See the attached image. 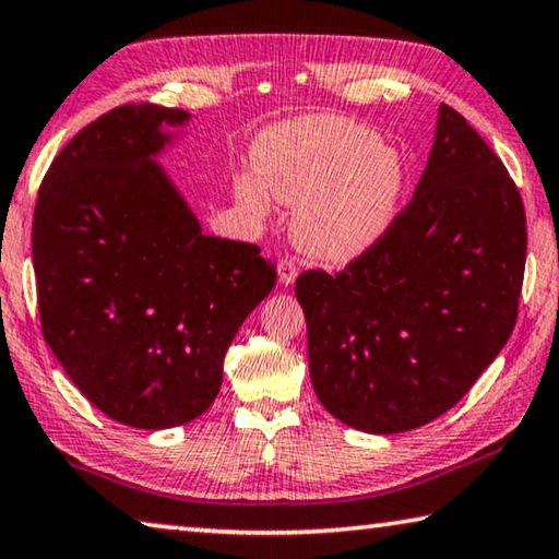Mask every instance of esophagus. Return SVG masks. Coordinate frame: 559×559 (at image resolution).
<instances>
[{"mask_svg":"<svg viewBox=\"0 0 559 559\" xmlns=\"http://www.w3.org/2000/svg\"><path fill=\"white\" fill-rule=\"evenodd\" d=\"M298 278V263L294 259H281L278 261V281L283 286H290Z\"/></svg>","mask_w":559,"mask_h":559,"instance_id":"esophagus-1","label":"esophagus"}]
</instances>
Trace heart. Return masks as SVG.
<instances>
[{
    "instance_id": "1",
    "label": "heart",
    "mask_w": 559,
    "mask_h": 559,
    "mask_svg": "<svg viewBox=\"0 0 559 559\" xmlns=\"http://www.w3.org/2000/svg\"><path fill=\"white\" fill-rule=\"evenodd\" d=\"M261 181L236 179L246 211L263 216L269 191L298 206L294 236L316 259H358L401 214L407 168L373 129L345 117H311L265 134L253 148Z\"/></svg>"
}]
</instances>
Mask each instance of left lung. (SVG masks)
<instances>
[{"instance_id": "left-lung-1", "label": "left lung", "mask_w": 559, "mask_h": 559, "mask_svg": "<svg viewBox=\"0 0 559 559\" xmlns=\"http://www.w3.org/2000/svg\"><path fill=\"white\" fill-rule=\"evenodd\" d=\"M525 255L515 181L440 104L428 166L391 231L338 273L296 278L318 401L376 436L450 411L515 328Z\"/></svg>"}]
</instances>
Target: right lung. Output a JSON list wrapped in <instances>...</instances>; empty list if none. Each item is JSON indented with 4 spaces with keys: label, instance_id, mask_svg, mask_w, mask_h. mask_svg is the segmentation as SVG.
<instances>
[{
    "label": "right lung",
    "instance_id": "obj_1",
    "mask_svg": "<svg viewBox=\"0 0 559 559\" xmlns=\"http://www.w3.org/2000/svg\"><path fill=\"white\" fill-rule=\"evenodd\" d=\"M189 114L123 104L61 148L39 186L32 259L44 341L111 420L191 423L228 345L276 286L261 248L201 234L154 156Z\"/></svg>",
    "mask_w": 559,
    "mask_h": 559
}]
</instances>
